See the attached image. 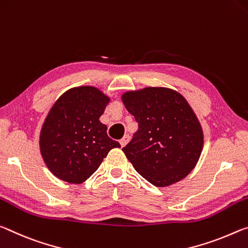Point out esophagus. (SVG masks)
I'll return each mask as SVG.
<instances>
[{
	"instance_id": "1",
	"label": "esophagus",
	"mask_w": 248,
	"mask_h": 248,
	"mask_svg": "<svg viewBox=\"0 0 248 248\" xmlns=\"http://www.w3.org/2000/svg\"><path fill=\"white\" fill-rule=\"evenodd\" d=\"M128 141H129V135H127V134H126V135H124L123 139L120 140V144H121L122 147H124V146L126 145Z\"/></svg>"
}]
</instances>
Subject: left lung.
<instances>
[{"label": "left lung", "mask_w": 248, "mask_h": 248, "mask_svg": "<svg viewBox=\"0 0 248 248\" xmlns=\"http://www.w3.org/2000/svg\"><path fill=\"white\" fill-rule=\"evenodd\" d=\"M139 129L123 147L141 177L156 186H168L196 167L203 148V131L196 113L179 92L147 87L122 95Z\"/></svg>", "instance_id": "8db88e82"}]
</instances>
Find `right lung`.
I'll use <instances>...</instances> for the list:
<instances>
[{
    "mask_svg": "<svg viewBox=\"0 0 248 248\" xmlns=\"http://www.w3.org/2000/svg\"><path fill=\"white\" fill-rule=\"evenodd\" d=\"M109 100L97 88L82 86L66 91L52 105L40 131L39 148L54 176L82 184L111 149L121 147L100 122Z\"/></svg>",
    "mask_w": 248,
    "mask_h": 248,
    "instance_id": "right-lung-1",
    "label": "right lung"
}]
</instances>
